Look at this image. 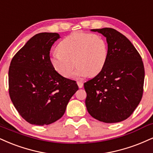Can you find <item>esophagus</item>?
<instances>
[{
	"label": "esophagus",
	"mask_w": 153,
	"mask_h": 153,
	"mask_svg": "<svg viewBox=\"0 0 153 153\" xmlns=\"http://www.w3.org/2000/svg\"><path fill=\"white\" fill-rule=\"evenodd\" d=\"M77 84H78L79 88H82V86H83V82L82 81H78L77 82Z\"/></svg>",
	"instance_id": "esophagus-1"
}]
</instances>
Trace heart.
<instances>
[{
	"instance_id": "b5f03b06",
	"label": "heart",
	"mask_w": 153,
	"mask_h": 153,
	"mask_svg": "<svg viewBox=\"0 0 153 153\" xmlns=\"http://www.w3.org/2000/svg\"><path fill=\"white\" fill-rule=\"evenodd\" d=\"M57 49L58 52L51 55L50 62L56 71L66 78L73 76L75 65L78 76H95L102 71L108 60V43L99 34L73 33L63 38Z\"/></svg>"
}]
</instances>
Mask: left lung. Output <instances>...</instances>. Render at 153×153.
I'll list each match as a JSON object with an SVG mask.
<instances>
[{"label":"left lung","mask_w":153,"mask_h":153,"mask_svg":"<svg viewBox=\"0 0 153 153\" xmlns=\"http://www.w3.org/2000/svg\"><path fill=\"white\" fill-rule=\"evenodd\" d=\"M92 30L106 37L108 56L102 71L84 83L86 108L101 122H121L132 115L143 97V62L131 42L117 30L110 27Z\"/></svg>","instance_id":"1"}]
</instances>
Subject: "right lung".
Returning <instances> with one entry per match:
<instances>
[{"mask_svg":"<svg viewBox=\"0 0 153 153\" xmlns=\"http://www.w3.org/2000/svg\"><path fill=\"white\" fill-rule=\"evenodd\" d=\"M59 38L56 33L35 35L10 62L9 95L19 115L30 124L56 122L78 90L76 81L60 75L50 62V51Z\"/></svg>","mask_w":153,"mask_h":153,"instance_id":"1","label":"right lung"}]
</instances>
